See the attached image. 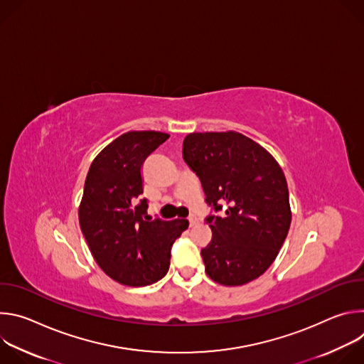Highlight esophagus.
<instances>
[{"instance_id":"obj_1","label":"esophagus","mask_w":364,"mask_h":364,"mask_svg":"<svg viewBox=\"0 0 364 364\" xmlns=\"http://www.w3.org/2000/svg\"><path fill=\"white\" fill-rule=\"evenodd\" d=\"M187 219H188V223H190V226H194V225L198 222V219H197L194 215H190Z\"/></svg>"}]
</instances>
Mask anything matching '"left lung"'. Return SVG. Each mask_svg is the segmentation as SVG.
Here are the masks:
<instances>
[{"mask_svg":"<svg viewBox=\"0 0 364 364\" xmlns=\"http://www.w3.org/2000/svg\"><path fill=\"white\" fill-rule=\"evenodd\" d=\"M183 159L200 178L204 201L218 213L204 220L212 240L201 249L205 274L226 287L261 277L288 235L287 180L272 155L239 132H193Z\"/></svg>","mask_w":364,"mask_h":364,"instance_id":"8db88e82","label":"left lung"}]
</instances>
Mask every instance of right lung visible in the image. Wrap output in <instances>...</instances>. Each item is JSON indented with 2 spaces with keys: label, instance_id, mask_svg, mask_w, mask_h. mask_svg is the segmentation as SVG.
<instances>
[{
  "label": "right lung",
  "instance_id": "1",
  "mask_svg": "<svg viewBox=\"0 0 364 364\" xmlns=\"http://www.w3.org/2000/svg\"><path fill=\"white\" fill-rule=\"evenodd\" d=\"M170 138L155 131H131L103 148L86 176L79 207L82 233L97 265L114 281L145 287L170 268L171 247L188 220L146 216L141 198L142 164Z\"/></svg>",
  "mask_w": 364,
  "mask_h": 364
}]
</instances>
